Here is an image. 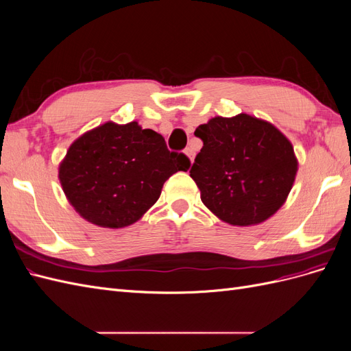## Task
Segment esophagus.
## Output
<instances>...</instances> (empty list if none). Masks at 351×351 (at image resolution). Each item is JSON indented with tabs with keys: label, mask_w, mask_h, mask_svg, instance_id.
<instances>
[{
	"label": "esophagus",
	"mask_w": 351,
	"mask_h": 351,
	"mask_svg": "<svg viewBox=\"0 0 351 351\" xmlns=\"http://www.w3.org/2000/svg\"><path fill=\"white\" fill-rule=\"evenodd\" d=\"M186 155L189 156V159H190V161H193V158H195V151L192 149V147H186Z\"/></svg>",
	"instance_id": "34e87169"
}]
</instances>
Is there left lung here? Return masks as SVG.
Returning <instances> with one entry per match:
<instances>
[{"instance_id":"1","label":"left lung","mask_w":351,"mask_h":351,"mask_svg":"<svg viewBox=\"0 0 351 351\" xmlns=\"http://www.w3.org/2000/svg\"><path fill=\"white\" fill-rule=\"evenodd\" d=\"M195 134L204 141L190 177L200 199L222 221L252 226L277 212L293 187L297 159L289 139L247 114L215 117Z\"/></svg>"}]
</instances>
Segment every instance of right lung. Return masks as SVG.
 <instances>
[{
    "label": "right lung",
    "instance_id": "1",
    "mask_svg": "<svg viewBox=\"0 0 351 351\" xmlns=\"http://www.w3.org/2000/svg\"><path fill=\"white\" fill-rule=\"evenodd\" d=\"M189 167L190 159L169 151L156 132L136 121L105 123L70 146L60 165V182L84 219L121 228L139 219L167 180Z\"/></svg>",
    "mask_w": 351,
    "mask_h": 351
}]
</instances>
